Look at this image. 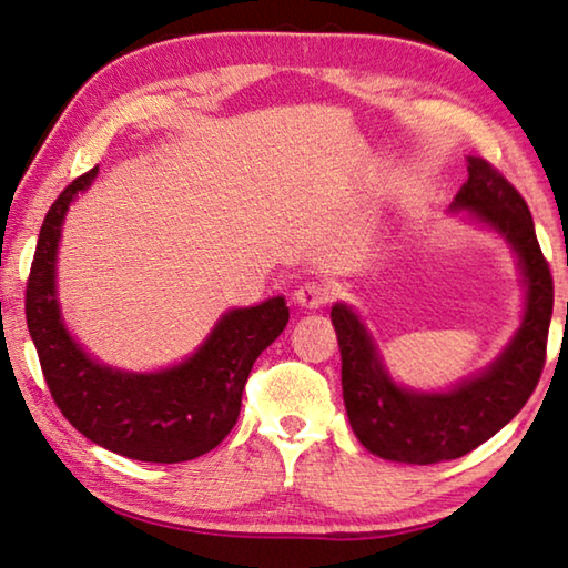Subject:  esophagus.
Returning a JSON list of instances; mask_svg holds the SVG:
<instances>
[{
  "label": "esophagus",
  "instance_id": "1",
  "mask_svg": "<svg viewBox=\"0 0 568 568\" xmlns=\"http://www.w3.org/2000/svg\"><path fill=\"white\" fill-rule=\"evenodd\" d=\"M293 301L301 307H307V311H315V307H323L331 301V291L321 283H305L297 287Z\"/></svg>",
  "mask_w": 568,
  "mask_h": 568
}]
</instances>
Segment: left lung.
I'll return each instance as SVG.
<instances>
[{
  "label": "left lung",
  "mask_w": 568,
  "mask_h": 568,
  "mask_svg": "<svg viewBox=\"0 0 568 568\" xmlns=\"http://www.w3.org/2000/svg\"><path fill=\"white\" fill-rule=\"evenodd\" d=\"M450 210L494 227L514 247L526 283L524 323L506 351L476 378L446 393L398 386L353 307L335 303L331 321L341 345V383L353 434L381 458L440 464L470 454L496 436L531 398L546 363L554 277L538 247L534 217L518 190L484 158H468V180Z\"/></svg>",
  "instance_id": "left-lung-1"
}]
</instances>
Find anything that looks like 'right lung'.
Wrapping results in <instances>:
<instances>
[{"label":"right lung","mask_w":568,"mask_h":568,"mask_svg":"<svg viewBox=\"0 0 568 568\" xmlns=\"http://www.w3.org/2000/svg\"><path fill=\"white\" fill-rule=\"evenodd\" d=\"M98 170L67 185L44 217L27 281V328L57 408L84 438L148 464L192 460L233 430L253 363L283 333L291 313L281 295L227 311L187 361L158 373L92 361L64 328L54 277L67 210Z\"/></svg>","instance_id":"obj_1"}]
</instances>
